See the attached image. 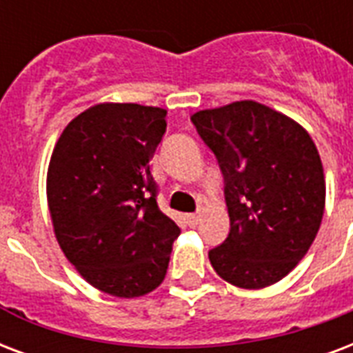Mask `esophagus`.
<instances>
[{"instance_id": "34e87169", "label": "esophagus", "mask_w": 353, "mask_h": 353, "mask_svg": "<svg viewBox=\"0 0 353 353\" xmlns=\"http://www.w3.org/2000/svg\"><path fill=\"white\" fill-rule=\"evenodd\" d=\"M198 222H200V214H194V212L187 214V224L190 225V228H196V225H198Z\"/></svg>"}]
</instances>
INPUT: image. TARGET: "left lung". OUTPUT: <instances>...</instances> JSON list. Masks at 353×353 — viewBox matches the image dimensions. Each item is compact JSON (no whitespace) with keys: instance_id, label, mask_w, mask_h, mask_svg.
<instances>
[{"instance_id":"8db88e82","label":"left lung","mask_w":353,"mask_h":353,"mask_svg":"<svg viewBox=\"0 0 353 353\" xmlns=\"http://www.w3.org/2000/svg\"><path fill=\"white\" fill-rule=\"evenodd\" d=\"M192 122L225 181L231 230L209 252L214 272L239 289L278 283L307 254L324 216V166L311 134L254 99L203 109Z\"/></svg>"}]
</instances>
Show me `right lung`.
<instances>
[{"mask_svg":"<svg viewBox=\"0 0 353 353\" xmlns=\"http://www.w3.org/2000/svg\"><path fill=\"white\" fill-rule=\"evenodd\" d=\"M166 109L96 103L72 120L51 153L46 194L59 246L94 289L139 298L163 283L181 233L157 205L150 159Z\"/></svg>","mask_w":353,"mask_h":353,"instance_id":"add662e5","label":"right lung"}]
</instances>
